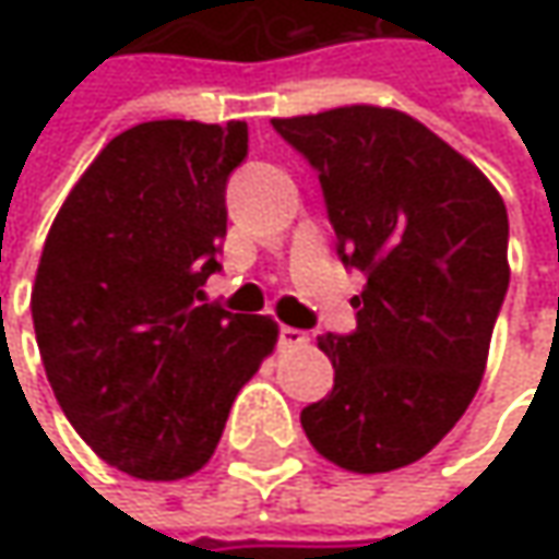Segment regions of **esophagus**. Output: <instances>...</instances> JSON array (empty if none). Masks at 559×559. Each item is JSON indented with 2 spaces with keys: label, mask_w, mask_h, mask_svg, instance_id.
<instances>
[{
  "label": "esophagus",
  "mask_w": 559,
  "mask_h": 559,
  "mask_svg": "<svg viewBox=\"0 0 559 559\" xmlns=\"http://www.w3.org/2000/svg\"><path fill=\"white\" fill-rule=\"evenodd\" d=\"M280 345H283V348L308 345V333H301V330H295V326H280Z\"/></svg>",
  "instance_id": "34e87169"
}]
</instances>
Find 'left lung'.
Masks as SVG:
<instances>
[{
    "label": "left lung",
    "mask_w": 559,
    "mask_h": 559,
    "mask_svg": "<svg viewBox=\"0 0 559 559\" xmlns=\"http://www.w3.org/2000/svg\"><path fill=\"white\" fill-rule=\"evenodd\" d=\"M320 177L345 267L367 273L357 330L317 338L335 385L301 411L352 473L426 457L476 395L504 305L507 207L483 170L404 111L345 105L273 118Z\"/></svg>",
    "instance_id": "obj_1"
}]
</instances>
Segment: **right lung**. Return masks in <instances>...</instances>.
<instances>
[{
  "label": "right lung",
  "mask_w": 559,
  "mask_h": 559,
  "mask_svg": "<svg viewBox=\"0 0 559 559\" xmlns=\"http://www.w3.org/2000/svg\"><path fill=\"white\" fill-rule=\"evenodd\" d=\"M246 155V120L136 123L86 167L43 246L31 311L49 385L80 439L145 483L211 461L280 335L202 292Z\"/></svg>",
  "instance_id": "obj_1"
}]
</instances>
